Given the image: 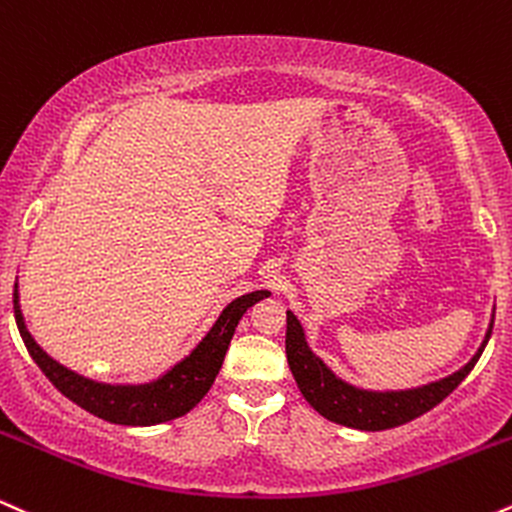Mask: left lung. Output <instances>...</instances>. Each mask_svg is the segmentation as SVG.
<instances>
[{
	"label": "left lung",
	"mask_w": 512,
	"mask_h": 512,
	"mask_svg": "<svg viewBox=\"0 0 512 512\" xmlns=\"http://www.w3.org/2000/svg\"><path fill=\"white\" fill-rule=\"evenodd\" d=\"M491 328L486 333L484 345L472 357V362H467L453 376L422 388L398 390V393H369V390L352 388L342 383L340 378H335L326 369V364L306 347L304 330L292 311H287L285 350L294 381H297L306 402L318 414H323V417L335 424L352 426V429L383 431L412 422V419L422 417L424 412L434 410L438 402L446 400L465 381V376L474 369L477 359L482 357L486 342L491 338Z\"/></svg>",
	"instance_id": "1"
}]
</instances>
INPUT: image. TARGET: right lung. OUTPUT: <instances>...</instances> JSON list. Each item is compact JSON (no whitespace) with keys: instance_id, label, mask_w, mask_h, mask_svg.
Here are the masks:
<instances>
[{"instance_id":"add662e5","label":"right lung","mask_w":512,"mask_h":512,"mask_svg":"<svg viewBox=\"0 0 512 512\" xmlns=\"http://www.w3.org/2000/svg\"><path fill=\"white\" fill-rule=\"evenodd\" d=\"M263 297H270V292L258 290L244 297L234 299L222 311L210 333L201 340L184 362H179L172 371L148 386H105V383L88 381V378L74 374V371L59 366L54 359L47 357L45 352L35 345L23 323L21 309H18V292L14 287V316L18 333H21L26 350L33 357V362L40 366V371L50 378V383L64 398L76 402L78 407L105 419L110 424L124 426H153L170 422L194 410L203 395L213 386L222 362H225L227 347L237 328L239 318L246 314L249 306L261 302Z\"/></svg>"}]
</instances>
